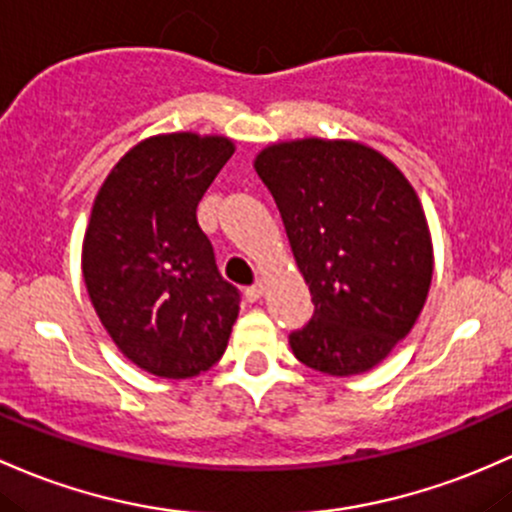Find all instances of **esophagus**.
<instances>
[{
	"mask_svg": "<svg viewBox=\"0 0 512 512\" xmlns=\"http://www.w3.org/2000/svg\"><path fill=\"white\" fill-rule=\"evenodd\" d=\"M262 294H265V284H262V282L247 286V289H245V299L247 301H260Z\"/></svg>",
	"mask_w": 512,
	"mask_h": 512,
	"instance_id": "esophagus-1",
	"label": "esophagus"
}]
</instances>
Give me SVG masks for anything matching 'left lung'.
Wrapping results in <instances>:
<instances>
[{
	"label": "left lung",
	"mask_w": 512,
	"mask_h": 512,
	"mask_svg": "<svg viewBox=\"0 0 512 512\" xmlns=\"http://www.w3.org/2000/svg\"><path fill=\"white\" fill-rule=\"evenodd\" d=\"M255 170L316 306L289 335L291 350L316 372H367L428 299L432 243L418 194L393 162L350 140L269 145Z\"/></svg>",
	"instance_id": "obj_1"
}]
</instances>
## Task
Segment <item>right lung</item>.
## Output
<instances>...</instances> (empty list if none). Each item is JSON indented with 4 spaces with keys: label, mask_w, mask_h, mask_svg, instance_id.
<instances>
[{
    "label": "right lung",
    "mask_w": 512,
    "mask_h": 512,
    "mask_svg": "<svg viewBox=\"0 0 512 512\" xmlns=\"http://www.w3.org/2000/svg\"><path fill=\"white\" fill-rule=\"evenodd\" d=\"M233 155L221 136L170 133L121 157L94 199L82 274L119 350L145 372L189 379L221 359L240 291L221 277L196 206Z\"/></svg>",
    "instance_id": "obj_1"
}]
</instances>
